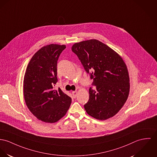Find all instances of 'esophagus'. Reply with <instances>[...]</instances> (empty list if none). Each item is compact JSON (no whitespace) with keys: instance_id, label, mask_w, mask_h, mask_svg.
<instances>
[{"instance_id":"1","label":"esophagus","mask_w":157,"mask_h":157,"mask_svg":"<svg viewBox=\"0 0 157 157\" xmlns=\"http://www.w3.org/2000/svg\"><path fill=\"white\" fill-rule=\"evenodd\" d=\"M72 96L73 98H76V97L77 96V92L76 91H73Z\"/></svg>"}]
</instances>
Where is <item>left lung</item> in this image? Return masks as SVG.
<instances>
[{
  "label": "left lung",
  "mask_w": 157,
  "mask_h": 157,
  "mask_svg": "<svg viewBox=\"0 0 157 157\" xmlns=\"http://www.w3.org/2000/svg\"><path fill=\"white\" fill-rule=\"evenodd\" d=\"M72 51L81 61L90 79V98L84 105L88 115L105 120L117 114L129 94L130 80L127 66L112 49L96 39L76 43Z\"/></svg>",
  "instance_id": "1"
}]
</instances>
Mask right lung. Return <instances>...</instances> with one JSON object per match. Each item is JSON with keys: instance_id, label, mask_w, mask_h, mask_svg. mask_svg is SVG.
<instances>
[{"instance_id": "right-lung-1", "label": "right lung", "mask_w": 157, "mask_h": 157, "mask_svg": "<svg viewBox=\"0 0 157 157\" xmlns=\"http://www.w3.org/2000/svg\"><path fill=\"white\" fill-rule=\"evenodd\" d=\"M65 45L42 47L30 61L24 78V97L27 108L39 120L53 123L64 117L72 98L54 86L57 79V61Z\"/></svg>"}]
</instances>
